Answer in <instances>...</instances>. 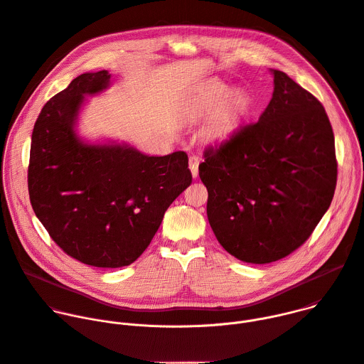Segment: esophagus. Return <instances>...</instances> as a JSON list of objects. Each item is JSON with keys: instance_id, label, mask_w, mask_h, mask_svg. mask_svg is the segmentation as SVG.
Here are the masks:
<instances>
[{"instance_id": "obj_1", "label": "esophagus", "mask_w": 364, "mask_h": 364, "mask_svg": "<svg viewBox=\"0 0 364 364\" xmlns=\"http://www.w3.org/2000/svg\"><path fill=\"white\" fill-rule=\"evenodd\" d=\"M198 164H200L198 155L191 154L190 159H188V166H190V170H191V174H193L194 178H197V176H198Z\"/></svg>"}]
</instances>
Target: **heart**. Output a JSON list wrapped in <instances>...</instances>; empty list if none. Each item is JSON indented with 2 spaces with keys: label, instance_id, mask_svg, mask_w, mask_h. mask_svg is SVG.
<instances>
[{
  "label": "heart",
  "instance_id": "obj_1",
  "mask_svg": "<svg viewBox=\"0 0 364 364\" xmlns=\"http://www.w3.org/2000/svg\"><path fill=\"white\" fill-rule=\"evenodd\" d=\"M252 109V99L242 89L229 92L223 83H212L198 97L194 114L198 117L210 115L205 124L204 134L212 141L228 138Z\"/></svg>",
  "mask_w": 364,
  "mask_h": 364
}]
</instances>
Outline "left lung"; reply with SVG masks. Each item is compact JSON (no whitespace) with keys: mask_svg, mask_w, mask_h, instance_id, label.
I'll return each instance as SVG.
<instances>
[{"mask_svg":"<svg viewBox=\"0 0 364 364\" xmlns=\"http://www.w3.org/2000/svg\"><path fill=\"white\" fill-rule=\"evenodd\" d=\"M274 95L259 121L204 152L198 176L219 243L249 264L296 250L331 204L337 184L334 134L323 103L274 70Z\"/></svg>","mask_w":364,"mask_h":364,"instance_id":"8db88e82","label":"left lung"}]
</instances>
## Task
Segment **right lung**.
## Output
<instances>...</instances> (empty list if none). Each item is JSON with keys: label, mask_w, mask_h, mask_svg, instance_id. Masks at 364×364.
I'll return each instance as SVG.
<instances>
[{"label": "right lung", "mask_w": 364, "mask_h": 364, "mask_svg": "<svg viewBox=\"0 0 364 364\" xmlns=\"http://www.w3.org/2000/svg\"><path fill=\"white\" fill-rule=\"evenodd\" d=\"M107 70L83 73L43 107L27 173L33 210L50 237L96 268L131 265L157 233L170 204L191 184L188 157H148L131 146L86 145L73 122L83 95L109 83Z\"/></svg>", "instance_id": "right-lung-1"}]
</instances>
